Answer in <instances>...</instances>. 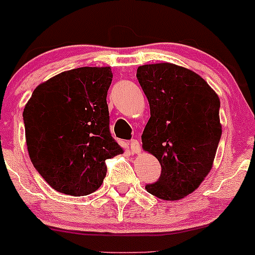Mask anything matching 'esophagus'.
<instances>
[{
  "label": "esophagus",
  "mask_w": 255,
  "mask_h": 255,
  "mask_svg": "<svg viewBox=\"0 0 255 255\" xmlns=\"http://www.w3.org/2000/svg\"><path fill=\"white\" fill-rule=\"evenodd\" d=\"M129 146H130V150H132L134 153H140V144H139V141L136 140V139L130 140Z\"/></svg>",
  "instance_id": "esophagus-1"
}]
</instances>
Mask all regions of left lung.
Returning a JSON list of instances; mask_svg holds the SVG:
<instances>
[{
  "label": "left lung",
  "mask_w": 255,
  "mask_h": 255,
  "mask_svg": "<svg viewBox=\"0 0 255 255\" xmlns=\"http://www.w3.org/2000/svg\"><path fill=\"white\" fill-rule=\"evenodd\" d=\"M136 78L150 105L142 149L162 167L158 180L145 189L161 200H181L213 166L222 136L219 97L200 75L175 64L139 66Z\"/></svg>",
  "instance_id": "left-lung-1"
}]
</instances>
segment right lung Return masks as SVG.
Instances as JSON below:
<instances>
[{"instance_id":"add662e5","label":"right lung","mask_w":255,"mask_h":255,"mask_svg":"<svg viewBox=\"0 0 255 255\" xmlns=\"http://www.w3.org/2000/svg\"><path fill=\"white\" fill-rule=\"evenodd\" d=\"M110 66L72 69L35 88L23 113L33 167L57 191L86 196L106 175L105 161L123 153L109 129Z\"/></svg>"}]
</instances>
